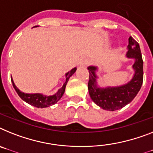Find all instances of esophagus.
Wrapping results in <instances>:
<instances>
[{
	"mask_svg": "<svg viewBox=\"0 0 153 153\" xmlns=\"http://www.w3.org/2000/svg\"><path fill=\"white\" fill-rule=\"evenodd\" d=\"M86 62H87L86 59L82 58L80 59V61H79V65H80V66H84V65L86 64Z\"/></svg>",
	"mask_w": 153,
	"mask_h": 153,
	"instance_id": "34e87169",
	"label": "esophagus"
}]
</instances>
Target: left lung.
Here are the masks:
<instances>
[{
  "label": "left lung",
  "instance_id": "obj_1",
  "mask_svg": "<svg viewBox=\"0 0 153 153\" xmlns=\"http://www.w3.org/2000/svg\"><path fill=\"white\" fill-rule=\"evenodd\" d=\"M128 51L126 57L129 59H134L132 68L134 74L131 80L127 84L116 87L100 88L97 85V76L96 71L97 67H88L89 72V80L88 88L92 100L103 110L114 111L123 108L131 102L139 92L143 82V61L142 53L138 42L131 36L128 39Z\"/></svg>",
  "mask_w": 153,
  "mask_h": 153
}]
</instances>
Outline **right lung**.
Instances as JSON below:
<instances>
[{"instance_id":"right-lung-1","label":"right lung","mask_w":153,"mask_h":153,"mask_svg":"<svg viewBox=\"0 0 153 153\" xmlns=\"http://www.w3.org/2000/svg\"><path fill=\"white\" fill-rule=\"evenodd\" d=\"M75 71H76V68L71 69L70 71H68L65 74V77H66L65 82L64 83L63 86L57 91V93H55L53 96H43V94H40V93H34V94L25 93V92H21L16 87V85L14 83L12 78H11V82H12L13 87L15 89V91H16V92H17L18 95L20 96V98L22 100H24L27 103H29V104L32 105V106H36L37 108H45V107H48V106L55 104L56 102H57L60 100V99L62 97V96L65 93V87H66L67 83L68 82L70 77L75 72Z\"/></svg>"}]
</instances>
